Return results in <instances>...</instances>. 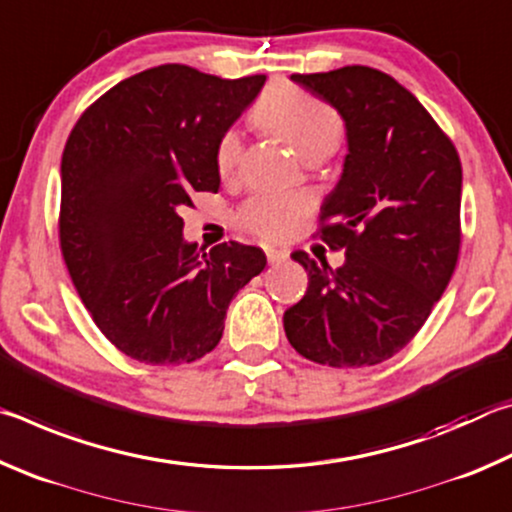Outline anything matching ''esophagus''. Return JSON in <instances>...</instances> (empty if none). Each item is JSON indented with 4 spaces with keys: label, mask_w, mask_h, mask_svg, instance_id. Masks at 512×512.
Listing matches in <instances>:
<instances>
[{
    "label": "esophagus",
    "mask_w": 512,
    "mask_h": 512,
    "mask_svg": "<svg viewBox=\"0 0 512 512\" xmlns=\"http://www.w3.org/2000/svg\"><path fill=\"white\" fill-rule=\"evenodd\" d=\"M287 257H289L287 250L266 246V259H268V264H280V262H284V259H287Z\"/></svg>",
    "instance_id": "34e87169"
}]
</instances>
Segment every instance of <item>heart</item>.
I'll return each instance as SVG.
<instances>
[{
	"instance_id": "b5f03b06",
	"label": "heart",
	"mask_w": 512,
	"mask_h": 512,
	"mask_svg": "<svg viewBox=\"0 0 512 512\" xmlns=\"http://www.w3.org/2000/svg\"><path fill=\"white\" fill-rule=\"evenodd\" d=\"M253 124L293 146L302 160L314 162L332 155L343 140L339 110L291 83H273L250 110ZM244 144L235 131L216 144V171L223 180H235L241 171ZM307 201L300 196H253L239 207L237 223L264 239H287L300 228Z\"/></svg>"
}]
</instances>
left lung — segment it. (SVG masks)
I'll return each instance as SVG.
<instances>
[{
    "label": "left lung",
    "instance_id": "left-lung-1",
    "mask_svg": "<svg viewBox=\"0 0 512 512\" xmlns=\"http://www.w3.org/2000/svg\"><path fill=\"white\" fill-rule=\"evenodd\" d=\"M339 110L348 155L320 207V239L345 250L332 268L305 250L291 257L307 293L284 311L302 357L332 368L391 359L443 296L461 248V158L413 94L379 69L291 74Z\"/></svg>",
    "mask_w": 512,
    "mask_h": 512
}]
</instances>
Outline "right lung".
Segmentation results:
<instances>
[{"instance_id": "add662e5", "label": "right lung", "mask_w": 512, "mask_h": 512, "mask_svg": "<svg viewBox=\"0 0 512 512\" xmlns=\"http://www.w3.org/2000/svg\"><path fill=\"white\" fill-rule=\"evenodd\" d=\"M264 81L151 67L94 101L67 137L60 250L92 320L131 359L205 357L230 300L264 271L257 246L187 244L178 214L194 192H219L216 144Z\"/></svg>"}]
</instances>
